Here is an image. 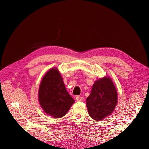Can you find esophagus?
Returning a JSON list of instances; mask_svg holds the SVG:
<instances>
[{"label":"esophagus","mask_w":149,"mask_h":149,"mask_svg":"<svg viewBox=\"0 0 149 149\" xmlns=\"http://www.w3.org/2000/svg\"><path fill=\"white\" fill-rule=\"evenodd\" d=\"M83 100V98L80 96H77L76 97V100L77 101H82Z\"/></svg>","instance_id":"obj_1"}]
</instances>
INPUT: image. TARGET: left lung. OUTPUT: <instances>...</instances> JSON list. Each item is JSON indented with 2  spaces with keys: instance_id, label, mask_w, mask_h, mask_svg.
Returning a JSON list of instances; mask_svg holds the SVG:
<instances>
[{
  "instance_id": "1",
  "label": "left lung",
  "mask_w": 149,
  "mask_h": 149,
  "mask_svg": "<svg viewBox=\"0 0 149 149\" xmlns=\"http://www.w3.org/2000/svg\"><path fill=\"white\" fill-rule=\"evenodd\" d=\"M117 102L118 92L109 77H104L95 81L86 99L88 113L95 120H101L111 115Z\"/></svg>"
}]
</instances>
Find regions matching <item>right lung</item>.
I'll use <instances>...</instances> for the list:
<instances>
[{
	"label": "right lung",
	"mask_w": 149,
	"mask_h": 149,
	"mask_svg": "<svg viewBox=\"0 0 149 149\" xmlns=\"http://www.w3.org/2000/svg\"><path fill=\"white\" fill-rule=\"evenodd\" d=\"M38 100L45 112L56 118L65 116L74 102L57 69L49 70L43 76L39 88Z\"/></svg>",
	"instance_id": "1"
}]
</instances>
